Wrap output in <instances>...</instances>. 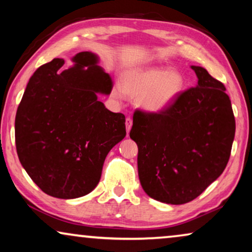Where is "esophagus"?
Segmentation results:
<instances>
[{
	"mask_svg": "<svg viewBox=\"0 0 252 252\" xmlns=\"http://www.w3.org/2000/svg\"><path fill=\"white\" fill-rule=\"evenodd\" d=\"M126 130H127V134L129 133V130H130V128H132V125H133V120H132V118H130V117H127L126 118Z\"/></svg>",
	"mask_w": 252,
	"mask_h": 252,
	"instance_id": "34e87169",
	"label": "esophagus"
}]
</instances>
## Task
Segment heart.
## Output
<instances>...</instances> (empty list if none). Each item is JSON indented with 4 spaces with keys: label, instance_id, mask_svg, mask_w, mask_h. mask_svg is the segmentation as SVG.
Instances as JSON below:
<instances>
[{
    "label": "heart",
    "instance_id": "obj_1",
    "mask_svg": "<svg viewBox=\"0 0 252 252\" xmlns=\"http://www.w3.org/2000/svg\"><path fill=\"white\" fill-rule=\"evenodd\" d=\"M122 87L113 88L117 99L124 97V92L136 97V105L149 113L166 111L178 102L186 89V79L180 71L166 67L137 68L123 78Z\"/></svg>",
    "mask_w": 252,
    "mask_h": 252
}]
</instances>
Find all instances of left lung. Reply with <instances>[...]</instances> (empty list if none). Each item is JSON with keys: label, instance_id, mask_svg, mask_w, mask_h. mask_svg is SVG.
<instances>
[{"label": "left lung", "instance_id": "obj_1", "mask_svg": "<svg viewBox=\"0 0 252 252\" xmlns=\"http://www.w3.org/2000/svg\"><path fill=\"white\" fill-rule=\"evenodd\" d=\"M197 85L160 113L135 111L129 136L139 148L137 171L148 196L185 204L202 194L228 163L235 118L221 82L191 66Z\"/></svg>", "mask_w": 252, "mask_h": 252}]
</instances>
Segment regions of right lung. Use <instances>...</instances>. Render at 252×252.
<instances>
[{
    "label": "right lung",
    "mask_w": 252,
    "mask_h": 252,
    "mask_svg": "<svg viewBox=\"0 0 252 252\" xmlns=\"http://www.w3.org/2000/svg\"><path fill=\"white\" fill-rule=\"evenodd\" d=\"M72 62L64 70L55 58L34 72L15 120L23 167L43 192L63 199L89 194L106 155L126 136L125 116L97 99L112 91L97 55L82 51Z\"/></svg>",
    "instance_id": "1"
}]
</instances>
